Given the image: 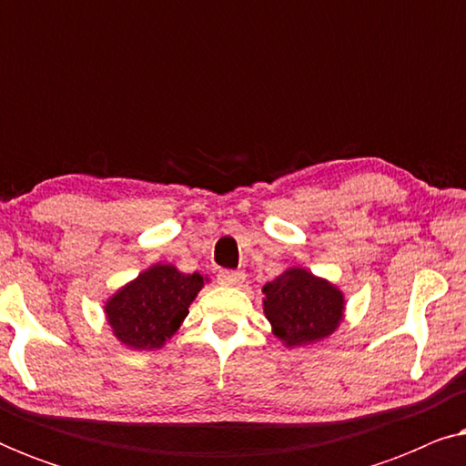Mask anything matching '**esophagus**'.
Here are the masks:
<instances>
[{
  "mask_svg": "<svg viewBox=\"0 0 466 466\" xmlns=\"http://www.w3.org/2000/svg\"><path fill=\"white\" fill-rule=\"evenodd\" d=\"M246 279L244 271H233V269H220L218 271V282L227 286H241Z\"/></svg>",
  "mask_w": 466,
  "mask_h": 466,
  "instance_id": "1",
  "label": "esophagus"
}]
</instances>
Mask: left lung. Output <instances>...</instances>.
Returning a JSON list of instances; mask_svg holds the SVG:
<instances>
[{
  "label": "left lung",
  "mask_w": 466,
  "mask_h": 466,
  "mask_svg": "<svg viewBox=\"0 0 466 466\" xmlns=\"http://www.w3.org/2000/svg\"><path fill=\"white\" fill-rule=\"evenodd\" d=\"M265 316L286 346L318 341L337 329L343 314L341 292L305 269H289L267 282Z\"/></svg>",
  "instance_id": "obj_1"
}]
</instances>
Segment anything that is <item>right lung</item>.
<instances>
[{"mask_svg":"<svg viewBox=\"0 0 466 466\" xmlns=\"http://www.w3.org/2000/svg\"><path fill=\"white\" fill-rule=\"evenodd\" d=\"M201 286L199 273L187 276L171 265H155L107 301V322L127 346L161 348L187 318Z\"/></svg>","mask_w":466,"mask_h":466,"instance_id":"obj_1","label":"right lung"}]
</instances>
